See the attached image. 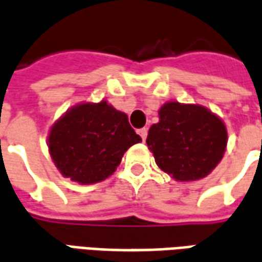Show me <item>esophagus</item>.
<instances>
[{
    "label": "esophagus",
    "mask_w": 262,
    "mask_h": 262,
    "mask_svg": "<svg viewBox=\"0 0 262 262\" xmlns=\"http://www.w3.org/2000/svg\"><path fill=\"white\" fill-rule=\"evenodd\" d=\"M137 133L140 135V137H142L143 140H146V137H147V129H146V127H143V129H139V130H137Z\"/></svg>",
    "instance_id": "34e87169"
}]
</instances>
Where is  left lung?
Masks as SVG:
<instances>
[{"label":"left lung","mask_w":262,"mask_h":262,"mask_svg":"<svg viewBox=\"0 0 262 262\" xmlns=\"http://www.w3.org/2000/svg\"><path fill=\"white\" fill-rule=\"evenodd\" d=\"M159 118L146 143L160 170L180 182L209 176L226 151L225 122L202 105L177 101L165 102Z\"/></svg>","instance_id":"1"}]
</instances>
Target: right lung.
Segmentation results:
<instances>
[{"label": "right lung", "instance_id": "obj_1", "mask_svg": "<svg viewBox=\"0 0 262 262\" xmlns=\"http://www.w3.org/2000/svg\"><path fill=\"white\" fill-rule=\"evenodd\" d=\"M142 137L129 125L127 115L105 99L70 108L50 127L49 153L60 174L81 185L112 176L123 154Z\"/></svg>", "mask_w": 262, "mask_h": 262}]
</instances>
